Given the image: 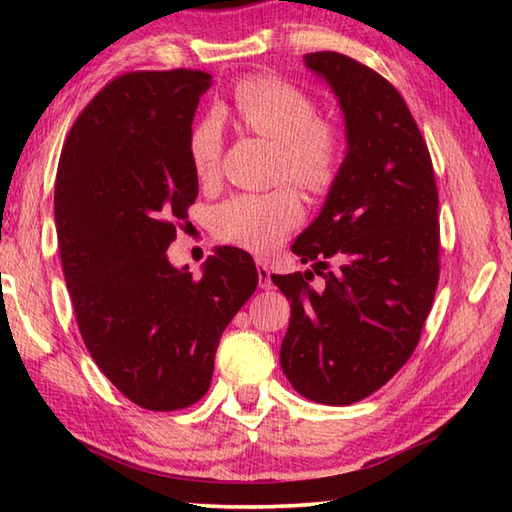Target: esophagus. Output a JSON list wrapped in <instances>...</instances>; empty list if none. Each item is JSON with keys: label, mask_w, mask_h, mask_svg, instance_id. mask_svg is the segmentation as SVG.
Segmentation results:
<instances>
[{"label": "esophagus", "mask_w": 512, "mask_h": 512, "mask_svg": "<svg viewBox=\"0 0 512 512\" xmlns=\"http://www.w3.org/2000/svg\"><path fill=\"white\" fill-rule=\"evenodd\" d=\"M257 277H259V289H271L273 287L271 268H268V264L262 262V259H257Z\"/></svg>", "instance_id": "obj_1"}]
</instances>
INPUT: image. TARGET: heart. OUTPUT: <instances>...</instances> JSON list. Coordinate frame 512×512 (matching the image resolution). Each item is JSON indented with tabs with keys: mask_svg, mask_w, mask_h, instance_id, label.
I'll return each instance as SVG.
<instances>
[{
	"mask_svg": "<svg viewBox=\"0 0 512 512\" xmlns=\"http://www.w3.org/2000/svg\"><path fill=\"white\" fill-rule=\"evenodd\" d=\"M235 106L244 124L280 151V173L309 192H325L341 162L339 137L323 121L309 94L280 79L241 83ZM196 178L214 176L221 153V128L207 117L192 128L187 144ZM302 221L300 196L289 187L268 194H239L212 212L214 235L241 248L266 253Z\"/></svg>",
	"mask_w": 512,
	"mask_h": 512,
	"instance_id": "1",
	"label": "heart"
}]
</instances>
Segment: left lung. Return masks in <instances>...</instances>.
Wrapping results in <instances>:
<instances>
[{
    "mask_svg": "<svg viewBox=\"0 0 512 512\" xmlns=\"http://www.w3.org/2000/svg\"><path fill=\"white\" fill-rule=\"evenodd\" d=\"M305 65L339 99L348 151L291 248L325 287H309L311 271L271 275L291 300L280 363L302 397L345 406L384 386L418 345L440 273L438 189L420 128L384 76L336 51Z\"/></svg>",
    "mask_w": 512,
    "mask_h": 512,
    "instance_id": "8db88e82",
    "label": "left lung"
}]
</instances>
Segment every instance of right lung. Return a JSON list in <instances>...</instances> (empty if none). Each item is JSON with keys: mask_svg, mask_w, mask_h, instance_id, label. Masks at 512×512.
I'll return each instance as SVG.
<instances>
[{"mask_svg": "<svg viewBox=\"0 0 512 512\" xmlns=\"http://www.w3.org/2000/svg\"><path fill=\"white\" fill-rule=\"evenodd\" d=\"M210 85L201 69L117 76L74 121L58 162V250L85 348L149 411L207 393L223 329L259 280L239 248L207 257L198 280L167 257L198 196L187 144Z\"/></svg>", "mask_w": 512, "mask_h": 512, "instance_id": "obj_1", "label": "right lung"}]
</instances>
